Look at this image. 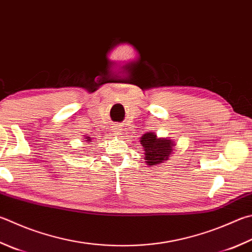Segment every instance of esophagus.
Wrapping results in <instances>:
<instances>
[{"label": "esophagus", "mask_w": 252, "mask_h": 252, "mask_svg": "<svg viewBox=\"0 0 252 252\" xmlns=\"http://www.w3.org/2000/svg\"><path fill=\"white\" fill-rule=\"evenodd\" d=\"M116 131H113L114 132V134L116 135H118V136H120V135H122V133H123V131H122V129L121 127H116Z\"/></svg>", "instance_id": "1"}]
</instances>
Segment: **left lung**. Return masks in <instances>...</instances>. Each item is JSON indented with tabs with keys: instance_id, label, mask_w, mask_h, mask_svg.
Returning <instances> with one entry per match:
<instances>
[{
	"instance_id": "8db88e82",
	"label": "left lung",
	"mask_w": 252,
	"mask_h": 252,
	"mask_svg": "<svg viewBox=\"0 0 252 252\" xmlns=\"http://www.w3.org/2000/svg\"><path fill=\"white\" fill-rule=\"evenodd\" d=\"M141 145L143 146L144 159L146 165L157 166L166 162L170 155L173 154L175 141L167 138H158L154 132H146L141 136Z\"/></svg>"
}]
</instances>
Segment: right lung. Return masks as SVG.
<instances>
[{
	"label": "right lung",
	"instance_id": "add662e5",
	"mask_svg": "<svg viewBox=\"0 0 252 252\" xmlns=\"http://www.w3.org/2000/svg\"><path fill=\"white\" fill-rule=\"evenodd\" d=\"M85 139H86L85 141L87 142V143H90V142H91V140H93V139H91V138H90V136H85Z\"/></svg>",
	"mask_w": 252,
	"mask_h": 252
}]
</instances>
